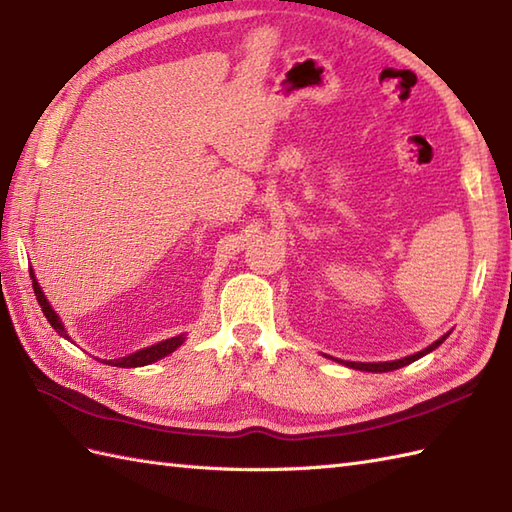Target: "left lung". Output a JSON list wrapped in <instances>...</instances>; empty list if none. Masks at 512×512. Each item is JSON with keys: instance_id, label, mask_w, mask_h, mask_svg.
Instances as JSON below:
<instances>
[{"instance_id": "left-lung-1", "label": "left lung", "mask_w": 512, "mask_h": 512, "mask_svg": "<svg viewBox=\"0 0 512 512\" xmlns=\"http://www.w3.org/2000/svg\"><path fill=\"white\" fill-rule=\"evenodd\" d=\"M447 336H449V334H444L442 339H438L436 343H431L429 347H424L422 352H416V354H411V356L400 358V361H389V363H354V361H341V358H334V356H328V358H332V361H339V363H341V365H345V367L361 369V372H374V374H380V372H391V369L405 367V365H409L411 361H418V358H422L424 354L433 352V350H436V347H440V345L444 343V339H447Z\"/></svg>"}]
</instances>
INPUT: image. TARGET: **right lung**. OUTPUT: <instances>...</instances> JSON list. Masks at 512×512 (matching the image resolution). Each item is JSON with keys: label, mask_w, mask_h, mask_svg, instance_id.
Returning <instances> with one entry per match:
<instances>
[{"label": "right lung", "mask_w": 512, "mask_h": 512, "mask_svg": "<svg viewBox=\"0 0 512 512\" xmlns=\"http://www.w3.org/2000/svg\"><path fill=\"white\" fill-rule=\"evenodd\" d=\"M30 279H32V290H35V297H37V301H39L43 317L48 319V323L52 325L54 332H57L59 336H63V339H68L70 343H74V341L70 339V334L65 332L63 323H61V319H59V314L52 310V306L48 303L46 295H43V292H41V288H39V284H37V279H35V273H32V268H30ZM184 339H187V334L171 336V339H167V341H160V343H156V345L145 347V350H138V352L129 354V356H123V358H114V361H112V358H110V361H107V358H103V361H101V358H96V361H101V363H105V365H116V367H140V365H149V363L160 361V358H165V356L171 354V352H176L178 347L184 343Z\"/></svg>", "instance_id": "right-lung-1"}]
</instances>
